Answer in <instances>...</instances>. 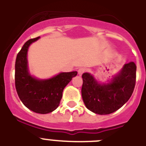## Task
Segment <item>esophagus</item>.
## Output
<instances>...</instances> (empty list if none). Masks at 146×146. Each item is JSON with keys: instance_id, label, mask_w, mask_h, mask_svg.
Wrapping results in <instances>:
<instances>
[{"instance_id": "34e87169", "label": "esophagus", "mask_w": 146, "mask_h": 146, "mask_svg": "<svg viewBox=\"0 0 146 146\" xmlns=\"http://www.w3.org/2000/svg\"><path fill=\"white\" fill-rule=\"evenodd\" d=\"M85 72H86V69H85V68H80V69H78V74H79V75H82Z\"/></svg>"}]
</instances>
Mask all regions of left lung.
<instances>
[{
	"mask_svg": "<svg viewBox=\"0 0 146 146\" xmlns=\"http://www.w3.org/2000/svg\"><path fill=\"white\" fill-rule=\"evenodd\" d=\"M137 66L134 62L123 66L121 72L108 84L100 85L89 73H83L82 100L93 113L108 115L114 113L128 101L136 82Z\"/></svg>",
	"mask_w": 146,
	"mask_h": 146,
	"instance_id": "1",
	"label": "left lung"
}]
</instances>
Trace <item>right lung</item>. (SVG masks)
Masks as SVG:
<instances>
[{"label":"right lung","instance_id":"right-lung-1","mask_svg":"<svg viewBox=\"0 0 146 146\" xmlns=\"http://www.w3.org/2000/svg\"><path fill=\"white\" fill-rule=\"evenodd\" d=\"M39 38L27 41L18 52L15 61V88L26 108L40 114H47L58 107L64 88L77 74V72H62L48 80H38L29 74L27 52L31 44Z\"/></svg>","mask_w":146,"mask_h":146}]
</instances>
